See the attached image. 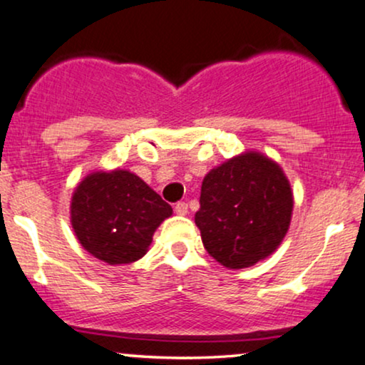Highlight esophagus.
Instances as JSON below:
<instances>
[{
	"label": "esophagus",
	"instance_id": "esophagus-1",
	"mask_svg": "<svg viewBox=\"0 0 365 365\" xmlns=\"http://www.w3.org/2000/svg\"><path fill=\"white\" fill-rule=\"evenodd\" d=\"M175 212H177V215H180V216H185L188 212L187 202H177V204H175Z\"/></svg>",
	"mask_w": 365,
	"mask_h": 365
}]
</instances>
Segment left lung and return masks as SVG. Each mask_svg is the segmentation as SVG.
Masks as SVG:
<instances>
[{
	"instance_id": "1",
	"label": "left lung",
	"mask_w": 365,
	"mask_h": 365,
	"mask_svg": "<svg viewBox=\"0 0 365 365\" xmlns=\"http://www.w3.org/2000/svg\"><path fill=\"white\" fill-rule=\"evenodd\" d=\"M292 211L290 182L278 163L249 150L204 177L195 225L211 257L242 269L278 249Z\"/></svg>"
}]
</instances>
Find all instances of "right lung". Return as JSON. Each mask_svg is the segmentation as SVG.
<instances>
[{
    "label": "right lung",
    "instance_id": "obj_1",
    "mask_svg": "<svg viewBox=\"0 0 365 365\" xmlns=\"http://www.w3.org/2000/svg\"><path fill=\"white\" fill-rule=\"evenodd\" d=\"M173 209L127 170L94 171L75 188L70 221L87 252L111 266L139 261Z\"/></svg>",
    "mask_w": 365,
    "mask_h": 365
}]
</instances>
